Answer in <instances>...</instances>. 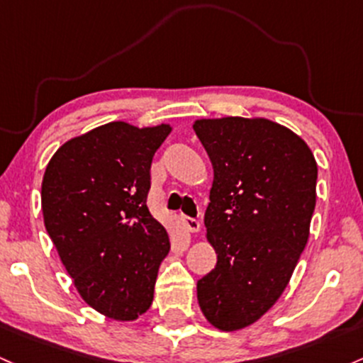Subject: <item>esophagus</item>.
I'll use <instances>...</instances> for the list:
<instances>
[{
  "mask_svg": "<svg viewBox=\"0 0 363 363\" xmlns=\"http://www.w3.org/2000/svg\"><path fill=\"white\" fill-rule=\"evenodd\" d=\"M182 224H184V227L189 230V233H198V230L201 229L200 220H196V218L182 217Z\"/></svg>",
  "mask_w": 363,
  "mask_h": 363,
  "instance_id": "obj_1",
  "label": "esophagus"
}]
</instances>
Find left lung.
I'll return each instance as SVG.
<instances>
[{"instance_id": "left-lung-1", "label": "left lung", "mask_w": 363, "mask_h": 363, "mask_svg": "<svg viewBox=\"0 0 363 363\" xmlns=\"http://www.w3.org/2000/svg\"><path fill=\"white\" fill-rule=\"evenodd\" d=\"M213 167L205 212L217 265L198 281L206 320L233 333L255 324L289 284L310 236L317 162L298 134L264 117L198 118Z\"/></svg>"}]
</instances>
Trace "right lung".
<instances>
[{
  "label": "right lung",
  "instance_id": "1",
  "mask_svg": "<svg viewBox=\"0 0 363 363\" xmlns=\"http://www.w3.org/2000/svg\"><path fill=\"white\" fill-rule=\"evenodd\" d=\"M170 123L117 121L63 143L41 184L45 227L91 308L133 322L153 303L169 234L146 206L155 151Z\"/></svg>",
  "mask_w": 363,
  "mask_h": 363
}]
</instances>
